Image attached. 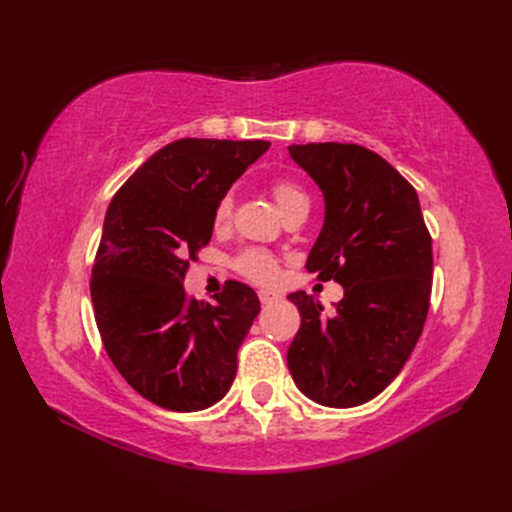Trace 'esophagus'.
<instances>
[{
	"instance_id": "esophagus-1",
	"label": "esophagus",
	"mask_w": 512,
	"mask_h": 512,
	"mask_svg": "<svg viewBox=\"0 0 512 512\" xmlns=\"http://www.w3.org/2000/svg\"><path fill=\"white\" fill-rule=\"evenodd\" d=\"M258 299H260L262 305H269V303L280 301L282 297H280V294H277V292H271V290H260V292H258Z\"/></svg>"
}]
</instances>
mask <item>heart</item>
<instances>
[{
    "label": "heart",
    "mask_w": 512,
    "mask_h": 512,
    "mask_svg": "<svg viewBox=\"0 0 512 512\" xmlns=\"http://www.w3.org/2000/svg\"><path fill=\"white\" fill-rule=\"evenodd\" d=\"M269 190L284 218H288V215L297 211L309 209L307 192L292 179L277 177L271 181ZM232 209H235V196H232V192H226L213 207V213H211L213 230H224L230 224ZM232 269H235L239 275H243L245 280H252L256 284H273L277 280V275H280V260H277L273 252L262 250V247H247V250H243L241 254L232 258Z\"/></svg>",
    "instance_id": "obj_1"
}]
</instances>
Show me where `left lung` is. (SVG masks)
Returning <instances> with one entry per match:
<instances>
[{
	"instance_id": "1",
	"label": "left lung",
	"mask_w": 512,
	"mask_h": 512,
	"mask_svg": "<svg viewBox=\"0 0 512 512\" xmlns=\"http://www.w3.org/2000/svg\"><path fill=\"white\" fill-rule=\"evenodd\" d=\"M288 151L327 205L305 267L320 282L344 286L333 316L305 292L288 294L301 314L288 369L318 404L361 406L395 380L421 337L431 297V235L416 190L378 153L354 143Z\"/></svg>"
}]
</instances>
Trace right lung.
I'll return each instance as SVG.
<instances>
[{
    "label": "right lung",
    "instance_id": "1",
    "mask_svg": "<svg viewBox=\"0 0 512 512\" xmlns=\"http://www.w3.org/2000/svg\"><path fill=\"white\" fill-rule=\"evenodd\" d=\"M267 141L181 138L121 185L91 267V303L106 354L132 389L164 410L213 406L237 374L260 312L256 292L228 280L215 305L188 301L183 277L211 241V213Z\"/></svg>",
    "mask_w": 512,
    "mask_h": 512
}]
</instances>
